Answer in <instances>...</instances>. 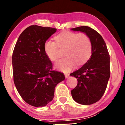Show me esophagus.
<instances>
[{"mask_svg":"<svg viewBox=\"0 0 125 125\" xmlns=\"http://www.w3.org/2000/svg\"><path fill=\"white\" fill-rule=\"evenodd\" d=\"M64 75H65V78H68L69 77V74L68 73H64Z\"/></svg>","mask_w":125,"mask_h":125,"instance_id":"1","label":"esophagus"}]
</instances>
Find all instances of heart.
<instances>
[{"label": "heart", "mask_w": 125, "mask_h": 125, "mask_svg": "<svg viewBox=\"0 0 125 125\" xmlns=\"http://www.w3.org/2000/svg\"><path fill=\"white\" fill-rule=\"evenodd\" d=\"M56 42L47 40L44 45V51L51 61L57 58L59 48H65V58L58 60L55 68L64 72H68L78 65L84 64L90 58L92 51V44L90 38L85 33L63 31L55 37Z\"/></svg>", "instance_id": "b5f03b06"}]
</instances>
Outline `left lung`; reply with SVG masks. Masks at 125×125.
Returning a JSON list of instances; mask_svg holds the SVG:
<instances>
[{"instance_id": "1", "label": "left lung", "mask_w": 125, "mask_h": 125, "mask_svg": "<svg viewBox=\"0 0 125 125\" xmlns=\"http://www.w3.org/2000/svg\"><path fill=\"white\" fill-rule=\"evenodd\" d=\"M71 30L84 33L92 42L89 60L70 74L78 80L77 86L71 91L74 100L82 105H91L100 100L105 92L110 76V58L104 40L95 30L86 26Z\"/></svg>"}]
</instances>
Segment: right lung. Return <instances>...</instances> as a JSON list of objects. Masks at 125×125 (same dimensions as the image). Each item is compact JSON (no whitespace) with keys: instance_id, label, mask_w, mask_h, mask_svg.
<instances>
[{"instance_id":"1","label":"right lung","mask_w":125,"mask_h":125,"mask_svg":"<svg viewBox=\"0 0 125 125\" xmlns=\"http://www.w3.org/2000/svg\"><path fill=\"white\" fill-rule=\"evenodd\" d=\"M57 29L31 25L21 33L12 56L14 82L25 102L35 107L47 105L54 98L56 85L64 74L52 70L44 51L46 41Z\"/></svg>"}]
</instances>
